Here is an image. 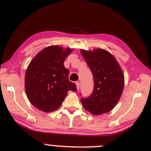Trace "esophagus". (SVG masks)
<instances>
[{
  "label": "esophagus",
  "instance_id": "esophagus-1",
  "mask_svg": "<svg viewBox=\"0 0 151 151\" xmlns=\"http://www.w3.org/2000/svg\"><path fill=\"white\" fill-rule=\"evenodd\" d=\"M76 85H77V90H79V88H80V83L79 82H76Z\"/></svg>",
  "mask_w": 151,
  "mask_h": 151
}]
</instances>
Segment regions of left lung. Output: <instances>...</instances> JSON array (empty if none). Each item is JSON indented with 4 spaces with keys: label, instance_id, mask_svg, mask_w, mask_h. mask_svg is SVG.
<instances>
[{
    "label": "left lung",
    "instance_id": "left-lung-1",
    "mask_svg": "<svg viewBox=\"0 0 151 151\" xmlns=\"http://www.w3.org/2000/svg\"><path fill=\"white\" fill-rule=\"evenodd\" d=\"M81 53L93 73L94 89L88 98H81L83 108L94 115L109 112L121 98L124 76L121 67L108 51L97 49Z\"/></svg>",
    "mask_w": 151,
    "mask_h": 151
}]
</instances>
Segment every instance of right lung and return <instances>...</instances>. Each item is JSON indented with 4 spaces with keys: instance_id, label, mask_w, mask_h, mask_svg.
I'll use <instances>...</instances> for the list:
<instances>
[{
    "instance_id": "add662e5",
    "label": "right lung",
    "mask_w": 151,
    "mask_h": 151,
    "mask_svg": "<svg viewBox=\"0 0 151 151\" xmlns=\"http://www.w3.org/2000/svg\"><path fill=\"white\" fill-rule=\"evenodd\" d=\"M72 49L54 45L44 49L30 63L25 75L28 100L36 108L50 112L60 107L69 91L77 86L69 81L63 63Z\"/></svg>"
}]
</instances>
